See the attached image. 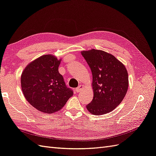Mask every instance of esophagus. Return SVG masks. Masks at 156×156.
Returning <instances> with one entry per match:
<instances>
[{"label":"esophagus","instance_id":"34e87169","mask_svg":"<svg viewBox=\"0 0 156 156\" xmlns=\"http://www.w3.org/2000/svg\"><path fill=\"white\" fill-rule=\"evenodd\" d=\"M83 88H84V86L83 85H79L77 88H76V92H81V90H83Z\"/></svg>","mask_w":156,"mask_h":156}]
</instances>
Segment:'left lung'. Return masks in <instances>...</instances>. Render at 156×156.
I'll list each match as a JSON object with an SVG mask.
<instances>
[{"instance_id":"left-lung-1","label":"left lung","mask_w":156,"mask_h":156,"mask_svg":"<svg viewBox=\"0 0 156 156\" xmlns=\"http://www.w3.org/2000/svg\"><path fill=\"white\" fill-rule=\"evenodd\" d=\"M81 54L92 74L94 96L87 110L92 115L106 114L118 106L127 93V69L114 56L103 50H83Z\"/></svg>"}]
</instances>
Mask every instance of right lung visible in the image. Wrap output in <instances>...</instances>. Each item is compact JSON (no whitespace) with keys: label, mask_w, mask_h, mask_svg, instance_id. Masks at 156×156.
<instances>
[{"label":"right lung","mask_w":156,"mask_h":156,"mask_svg":"<svg viewBox=\"0 0 156 156\" xmlns=\"http://www.w3.org/2000/svg\"><path fill=\"white\" fill-rule=\"evenodd\" d=\"M60 62L52 54L41 56L29 63L21 76V87L27 102L48 114L60 111L73 94L58 71Z\"/></svg>","instance_id":"right-lung-1"}]
</instances>
